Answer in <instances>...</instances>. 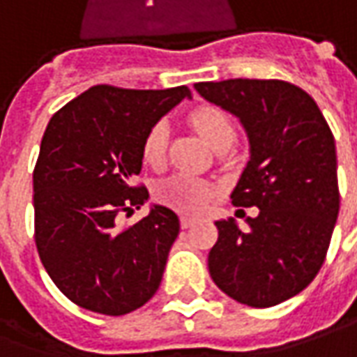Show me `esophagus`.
I'll list each match as a JSON object with an SVG mask.
<instances>
[{
	"instance_id": "esophagus-1",
	"label": "esophagus",
	"mask_w": 357,
	"mask_h": 357,
	"mask_svg": "<svg viewBox=\"0 0 357 357\" xmlns=\"http://www.w3.org/2000/svg\"><path fill=\"white\" fill-rule=\"evenodd\" d=\"M195 222H197V220L191 219V217H181V219H179V225H181V229H189V227H193Z\"/></svg>"
}]
</instances>
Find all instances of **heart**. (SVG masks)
<instances>
[{
    "mask_svg": "<svg viewBox=\"0 0 357 357\" xmlns=\"http://www.w3.org/2000/svg\"><path fill=\"white\" fill-rule=\"evenodd\" d=\"M189 123L197 130L205 142L215 148L220 140H234V125L229 115L217 105H199L189 113ZM168 150V127L166 123H156L148 128L146 137L142 140V160L150 168L158 169L164 166ZM215 195V185L207 179L195 178L189 174H176L156 188V197L168 205L169 209L179 213L195 215L207 207L209 199Z\"/></svg>",
    "mask_w": 357,
    "mask_h": 357,
    "instance_id": "b5f03b06",
    "label": "heart"
}]
</instances>
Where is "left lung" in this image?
I'll use <instances>...</instances> for the list:
<instances>
[{"instance_id":"1","label":"left lung","mask_w":357,"mask_h":357,"mask_svg":"<svg viewBox=\"0 0 357 357\" xmlns=\"http://www.w3.org/2000/svg\"><path fill=\"white\" fill-rule=\"evenodd\" d=\"M207 101L242 121L250 160L232 191L234 207H258L244 232L215 222L209 273L220 291L254 309L291 299L324 264L340 209L336 146L321 109L283 79L195 84Z\"/></svg>"}]
</instances>
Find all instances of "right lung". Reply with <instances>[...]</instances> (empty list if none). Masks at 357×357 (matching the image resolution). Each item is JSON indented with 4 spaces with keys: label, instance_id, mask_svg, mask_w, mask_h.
Returning <instances> with one entry per match:
<instances>
[{
    "label": "right lung",
    "instance_id": "1",
    "mask_svg": "<svg viewBox=\"0 0 357 357\" xmlns=\"http://www.w3.org/2000/svg\"><path fill=\"white\" fill-rule=\"evenodd\" d=\"M191 97L169 89L89 87L48 121L33 172L35 244L46 273L77 307L121 317L160 287L178 238L174 211L156 205L121 227L148 199L135 183L148 128Z\"/></svg>",
    "mask_w": 357,
    "mask_h": 357
}]
</instances>
